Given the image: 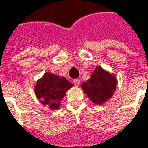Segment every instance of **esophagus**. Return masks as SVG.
<instances>
[{
  "label": "esophagus",
  "mask_w": 148,
  "mask_h": 148,
  "mask_svg": "<svg viewBox=\"0 0 148 148\" xmlns=\"http://www.w3.org/2000/svg\"><path fill=\"white\" fill-rule=\"evenodd\" d=\"M73 82H74V84H75L76 86H79L80 79L79 78H77V79H74L73 80Z\"/></svg>",
  "instance_id": "1"
}]
</instances>
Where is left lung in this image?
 Instances as JSON below:
<instances>
[{
    "mask_svg": "<svg viewBox=\"0 0 148 148\" xmlns=\"http://www.w3.org/2000/svg\"><path fill=\"white\" fill-rule=\"evenodd\" d=\"M117 80L114 76L97 66L91 78L82 82V88L91 101L95 104H102L110 99L116 89Z\"/></svg>",
    "mask_w": 148,
    "mask_h": 148,
    "instance_id": "8db88e82",
    "label": "left lung"
}]
</instances>
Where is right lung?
<instances>
[{
    "instance_id": "right-lung-1",
    "label": "right lung",
    "mask_w": 148,
    "mask_h": 148,
    "mask_svg": "<svg viewBox=\"0 0 148 148\" xmlns=\"http://www.w3.org/2000/svg\"><path fill=\"white\" fill-rule=\"evenodd\" d=\"M73 86L66 77H59L50 72H45L42 78L38 80L34 87L36 97L44 104L51 110L60 107V101L66 92Z\"/></svg>"
}]
</instances>
